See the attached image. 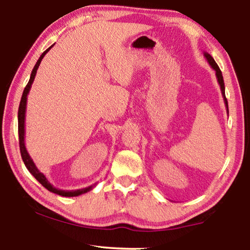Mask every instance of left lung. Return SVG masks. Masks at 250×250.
I'll return each instance as SVG.
<instances>
[{
	"instance_id": "1",
	"label": "left lung",
	"mask_w": 250,
	"mask_h": 250,
	"mask_svg": "<svg viewBox=\"0 0 250 250\" xmlns=\"http://www.w3.org/2000/svg\"><path fill=\"white\" fill-rule=\"evenodd\" d=\"M204 57L207 59V62H208V64L210 65L211 68L215 70V74H216V78H217V82L219 83V87H221V90H222V95H223V98H224V103H225V107L226 110L228 112V104H227V99L225 97V84H224V79H223V75H222V71L219 69L218 65L216 64V62L214 61V58L210 56L208 53L204 52Z\"/></svg>"
}]
</instances>
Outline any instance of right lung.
Wrapping results in <instances>:
<instances>
[{
    "instance_id": "obj_1",
    "label": "right lung",
    "mask_w": 250,
    "mask_h": 250,
    "mask_svg": "<svg viewBox=\"0 0 250 250\" xmlns=\"http://www.w3.org/2000/svg\"><path fill=\"white\" fill-rule=\"evenodd\" d=\"M54 45L50 46L47 49L45 50V52L41 55V57L39 58V61H37L36 65L34 66V68L32 70V74H31V78H29L28 83L26 84V87H25V89L23 91V95H22V99H21V103H20V107H19V139H20V150H21V155H22V159H23V162L25 164V167H26L27 170L31 172V174L35 177V179L40 182V183L44 186L45 188H47L49 192H53L55 194H58V195L61 196H65V197H73V196H78V195H82L83 193H87L89 192L90 189H92L94 188V185L91 186H88V188H80V189H76V191H64V189H59L56 188L54 185H52L48 182V180L46 179V176L42 173L37 167L35 166V163H34V161L32 160L31 156H29L28 152L26 150V146H25V112H26V103H27V95L29 90H31V87H32V83L34 82V79H35V76H36V71L39 69L40 64L42 62V59L44 58V56L46 54L49 52V49L53 47Z\"/></svg>"
}]
</instances>
